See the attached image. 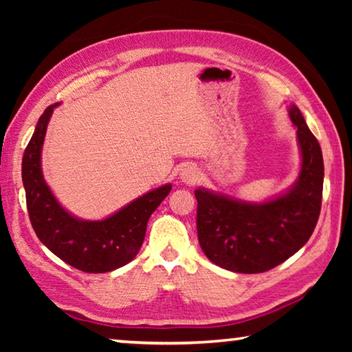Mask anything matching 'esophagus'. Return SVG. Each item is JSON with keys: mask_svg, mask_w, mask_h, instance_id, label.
Wrapping results in <instances>:
<instances>
[{"mask_svg": "<svg viewBox=\"0 0 352 352\" xmlns=\"http://www.w3.org/2000/svg\"><path fill=\"white\" fill-rule=\"evenodd\" d=\"M200 172L195 166H186V168L182 169L180 172V180L186 184H194L199 180Z\"/></svg>", "mask_w": 352, "mask_h": 352, "instance_id": "esophagus-1", "label": "esophagus"}]
</instances>
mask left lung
Here are the masks:
<instances>
[{"instance_id":"left-lung-1","label":"left lung","mask_w":352,"mask_h":352,"mask_svg":"<svg viewBox=\"0 0 352 352\" xmlns=\"http://www.w3.org/2000/svg\"><path fill=\"white\" fill-rule=\"evenodd\" d=\"M298 129L301 170L278 197L250 204L199 188L197 234L206 258L236 273H262L294 256L312 236L323 195V155L300 109L289 107Z\"/></svg>"}]
</instances>
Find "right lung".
Returning <instances> with one entry per match:
<instances>
[{"label": "right lung", "instance_id": "right-lung-1", "mask_svg": "<svg viewBox=\"0 0 352 352\" xmlns=\"http://www.w3.org/2000/svg\"><path fill=\"white\" fill-rule=\"evenodd\" d=\"M58 104L50 105L23 155L21 177L32 228L43 245L77 270L105 273L129 264L144 242L148 217L168 197L172 186L148 190L104 220H82L58 204L41 172L47 122Z\"/></svg>", "mask_w": 352, "mask_h": 352}]
</instances>
